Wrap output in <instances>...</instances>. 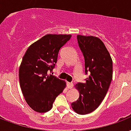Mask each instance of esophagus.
Masks as SVG:
<instances>
[{
    "label": "esophagus",
    "instance_id": "esophagus-1",
    "mask_svg": "<svg viewBox=\"0 0 131 131\" xmlns=\"http://www.w3.org/2000/svg\"><path fill=\"white\" fill-rule=\"evenodd\" d=\"M67 88H68L69 89H71L73 86V83H67Z\"/></svg>",
    "mask_w": 131,
    "mask_h": 131
}]
</instances>
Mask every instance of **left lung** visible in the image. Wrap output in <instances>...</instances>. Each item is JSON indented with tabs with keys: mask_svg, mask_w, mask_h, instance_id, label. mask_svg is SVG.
<instances>
[{
	"mask_svg": "<svg viewBox=\"0 0 131 131\" xmlns=\"http://www.w3.org/2000/svg\"><path fill=\"white\" fill-rule=\"evenodd\" d=\"M77 39L85 58V74L90 75L85 83L75 85L79 98L71 106L78 114L86 115L95 110L107 94L112 79V60L99 38L78 35Z\"/></svg>",
	"mask_w": 131,
	"mask_h": 131,
	"instance_id": "left-lung-1",
	"label": "left lung"
}]
</instances>
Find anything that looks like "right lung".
<instances>
[{
    "label": "right lung",
    "mask_w": 131,
    "mask_h": 131,
    "mask_svg": "<svg viewBox=\"0 0 131 131\" xmlns=\"http://www.w3.org/2000/svg\"><path fill=\"white\" fill-rule=\"evenodd\" d=\"M71 35H46L27 49L19 67V83L26 102L33 110L46 112L66 83L52 74L60 48Z\"/></svg>",
    "instance_id": "obj_1"
}]
</instances>
